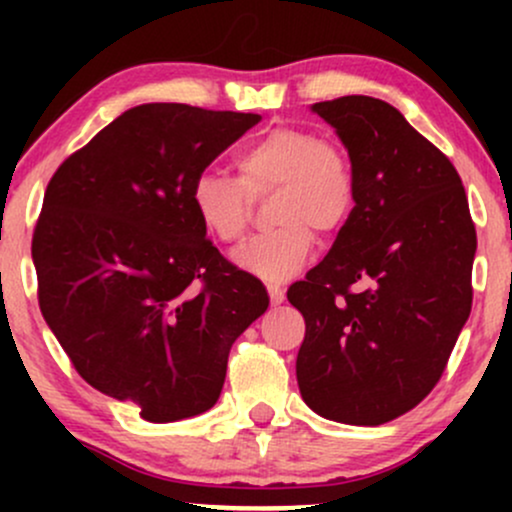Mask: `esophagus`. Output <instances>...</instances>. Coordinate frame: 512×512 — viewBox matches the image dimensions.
<instances>
[{
  "label": "esophagus",
  "mask_w": 512,
  "mask_h": 512,
  "mask_svg": "<svg viewBox=\"0 0 512 512\" xmlns=\"http://www.w3.org/2000/svg\"><path fill=\"white\" fill-rule=\"evenodd\" d=\"M267 291H269V298H272V303H281V301H284L286 293H284V289H281L279 284H269Z\"/></svg>",
  "instance_id": "obj_1"
}]
</instances>
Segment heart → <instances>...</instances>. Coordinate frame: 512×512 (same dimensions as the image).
<instances>
[{
  "mask_svg": "<svg viewBox=\"0 0 512 512\" xmlns=\"http://www.w3.org/2000/svg\"><path fill=\"white\" fill-rule=\"evenodd\" d=\"M238 178L202 170L192 182V209L219 243H238L252 219V197L272 199L276 228L236 250L240 269L281 284L308 262L315 233L332 236L356 204L354 163L344 146L308 127H274L236 154Z\"/></svg>",
  "mask_w": 512,
  "mask_h": 512,
  "instance_id": "1",
  "label": "heart"
}]
</instances>
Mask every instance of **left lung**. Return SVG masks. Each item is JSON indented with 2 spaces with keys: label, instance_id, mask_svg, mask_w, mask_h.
<instances>
[{
  "label": "left lung",
  "instance_id": "obj_1",
  "mask_svg": "<svg viewBox=\"0 0 512 512\" xmlns=\"http://www.w3.org/2000/svg\"><path fill=\"white\" fill-rule=\"evenodd\" d=\"M313 110L349 149L356 204L325 260L286 291L305 320L296 378L320 416L380 426L448 366L472 310L477 228L450 158L397 108L342 96Z\"/></svg>",
  "mask_w": 512,
  "mask_h": 512
}]
</instances>
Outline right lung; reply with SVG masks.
Returning <instances> with one entry per match:
<instances>
[{
  "label": "right lung",
  "mask_w": 512,
  "mask_h": 512,
  "mask_svg": "<svg viewBox=\"0 0 512 512\" xmlns=\"http://www.w3.org/2000/svg\"><path fill=\"white\" fill-rule=\"evenodd\" d=\"M262 115L146 103L72 156L33 231L40 313L88 385L154 424L211 409L269 305L192 209V182Z\"/></svg>",
  "instance_id": "right-lung-1"
}]
</instances>
